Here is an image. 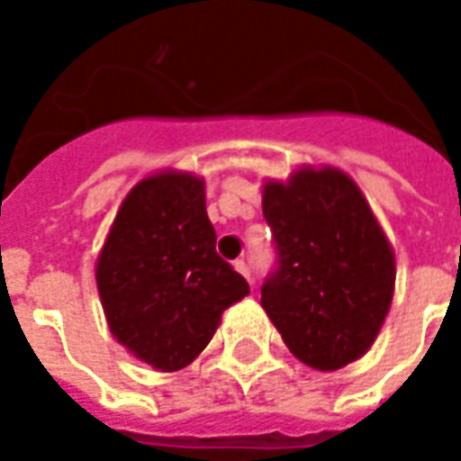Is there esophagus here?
<instances>
[{"mask_svg":"<svg viewBox=\"0 0 461 461\" xmlns=\"http://www.w3.org/2000/svg\"><path fill=\"white\" fill-rule=\"evenodd\" d=\"M234 269H237V272H240V275L244 276V279H247L249 285H252V275H249V267H247V264L240 259V262H234Z\"/></svg>","mask_w":461,"mask_h":461,"instance_id":"esophagus-1","label":"esophagus"}]
</instances>
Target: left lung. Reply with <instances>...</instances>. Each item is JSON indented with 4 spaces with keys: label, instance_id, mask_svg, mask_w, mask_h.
Returning <instances> with one entry per match:
<instances>
[{
    "label": "left lung",
    "instance_id": "left-lung-1",
    "mask_svg": "<svg viewBox=\"0 0 461 461\" xmlns=\"http://www.w3.org/2000/svg\"><path fill=\"white\" fill-rule=\"evenodd\" d=\"M264 220L276 267L262 307L289 352L331 372L372 347L394 294V252L365 194L339 169H297L267 182Z\"/></svg>",
    "mask_w": 461,
    "mask_h": 461
}]
</instances>
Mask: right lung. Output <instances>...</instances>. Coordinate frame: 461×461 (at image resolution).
Wrapping results in <instances>:
<instances>
[{
    "label": "right lung",
    "mask_w": 461,
    "mask_h": 461,
    "mask_svg": "<svg viewBox=\"0 0 461 461\" xmlns=\"http://www.w3.org/2000/svg\"><path fill=\"white\" fill-rule=\"evenodd\" d=\"M194 175L147 176L122 202L96 262L109 330L137 359L162 372L194 362L221 312L249 294L224 262Z\"/></svg>",
    "instance_id": "right-lung-1"
}]
</instances>
